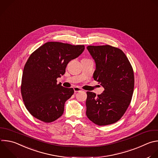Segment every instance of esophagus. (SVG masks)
Returning <instances> with one entry per match:
<instances>
[{
    "label": "esophagus",
    "mask_w": 158,
    "mask_h": 158,
    "mask_svg": "<svg viewBox=\"0 0 158 158\" xmlns=\"http://www.w3.org/2000/svg\"><path fill=\"white\" fill-rule=\"evenodd\" d=\"M73 89H74V92H78L82 91V90H81V89H80L79 87H74Z\"/></svg>",
    "instance_id": "obj_1"
}]
</instances>
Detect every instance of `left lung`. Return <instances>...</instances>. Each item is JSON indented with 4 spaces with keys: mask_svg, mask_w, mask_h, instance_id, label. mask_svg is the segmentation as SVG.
I'll use <instances>...</instances> for the list:
<instances>
[{
    "mask_svg": "<svg viewBox=\"0 0 158 158\" xmlns=\"http://www.w3.org/2000/svg\"><path fill=\"white\" fill-rule=\"evenodd\" d=\"M96 69L93 77L104 88L97 95L87 92L86 115L97 125H107L118 121L131 102L134 90L132 66L119 48L110 46H88Z\"/></svg>",
    "mask_w": 158,
    "mask_h": 158,
    "instance_id": "obj_1",
    "label": "left lung"
}]
</instances>
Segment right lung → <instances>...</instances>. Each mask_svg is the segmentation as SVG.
Masks as SVG:
<instances>
[{"label":"right lung","instance_id":"obj_1","mask_svg":"<svg viewBox=\"0 0 158 158\" xmlns=\"http://www.w3.org/2000/svg\"><path fill=\"white\" fill-rule=\"evenodd\" d=\"M84 45L47 42L28 59L22 74L21 93L25 106L35 118L49 123L63 114L64 103L74 94L73 88L57 84L68 63L84 50Z\"/></svg>","mask_w":158,"mask_h":158}]
</instances>
